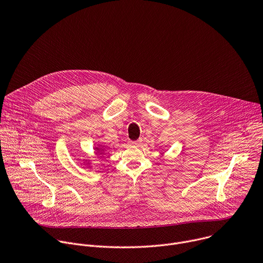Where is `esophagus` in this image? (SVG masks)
<instances>
[{
    "label": "esophagus",
    "instance_id": "1",
    "mask_svg": "<svg viewBox=\"0 0 263 263\" xmlns=\"http://www.w3.org/2000/svg\"><path fill=\"white\" fill-rule=\"evenodd\" d=\"M129 144H130L132 146H139V145H140V143H139L138 141H130Z\"/></svg>",
    "mask_w": 263,
    "mask_h": 263
}]
</instances>
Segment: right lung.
<instances>
[{
  "label": "right lung",
  "mask_w": 263,
  "mask_h": 263,
  "mask_svg": "<svg viewBox=\"0 0 263 263\" xmlns=\"http://www.w3.org/2000/svg\"><path fill=\"white\" fill-rule=\"evenodd\" d=\"M94 149L96 150L97 153H99V155H100V154H104V148H103V146L98 145V146H96ZM87 165H88V164H87Z\"/></svg>",
  "instance_id": "obj_1"
}]
</instances>
